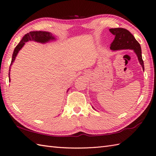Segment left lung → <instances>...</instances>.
<instances>
[{"instance_id": "obj_1", "label": "left lung", "mask_w": 156, "mask_h": 156, "mask_svg": "<svg viewBox=\"0 0 156 156\" xmlns=\"http://www.w3.org/2000/svg\"><path fill=\"white\" fill-rule=\"evenodd\" d=\"M111 33L115 35L114 40L111 43L110 49L117 50L122 49H132L137 54V58L144 70V61L142 56V49L140 43L137 42L130 32L123 28H110Z\"/></svg>"}]
</instances>
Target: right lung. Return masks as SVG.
<instances>
[{"label": "right lung", "instance_id": "1", "mask_svg": "<svg viewBox=\"0 0 156 156\" xmlns=\"http://www.w3.org/2000/svg\"><path fill=\"white\" fill-rule=\"evenodd\" d=\"M54 39V38L52 37V34L48 32H45V31H33V32H30L29 33H27L24 36L23 39L21 40V41L19 43L16 48H14V52L12 54V61L11 64H10V66L12 64V62L15 60V58L17 55L18 52H19V50L22 48V47L24 46L25 42L28 41H34L37 42H39L41 43H44L49 41L50 40ZM10 71V69H9ZM10 74V72H9ZM10 76V75H9ZM9 80H10V76H9Z\"/></svg>", "mask_w": 156, "mask_h": 156}]
</instances>
